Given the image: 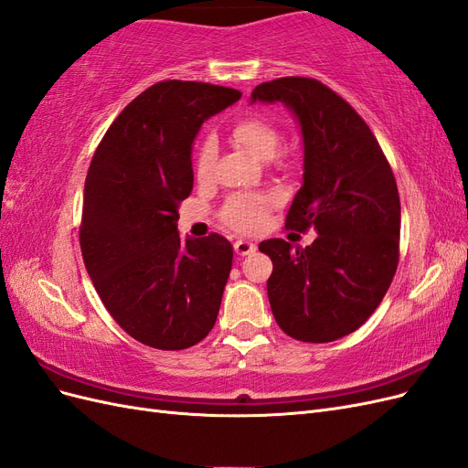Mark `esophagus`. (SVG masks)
I'll return each instance as SVG.
<instances>
[{
    "label": "esophagus",
    "mask_w": 468,
    "mask_h": 468,
    "mask_svg": "<svg viewBox=\"0 0 468 468\" xmlns=\"http://www.w3.org/2000/svg\"><path fill=\"white\" fill-rule=\"evenodd\" d=\"M234 250H236L238 256H250V253L258 250V246L253 242H248V239H236Z\"/></svg>",
    "instance_id": "esophagus-1"
}]
</instances>
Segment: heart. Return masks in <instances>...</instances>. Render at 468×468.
Returning a JSON list of instances; mask_svg holds the SVG:
<instances>
[{
	"label": "heart",
	"mask_w": 468,
	"mask_h": 468,
	"mask_svg": "<svg viewBox=\"0 0 468 468\" xmlns=\"http://www.w3.org/2000/svg\"><path fill=\"white\" fill-rule=\"evenodd\" d=\"M232 138L239 146H244L258 160H271L279 144L281 134L275 126L261 117H248L238 121L232 126ZM217 160V143L212 136H207L199 152H197V176L207 179ZM271 197L260 193H236L222 208V220L238 232H256L263 224Z\"/></svg>",
	"instance_id": "obj_1"
}]
</instances>
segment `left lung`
<instances>
[{"label":"left lung","mask_w":468,"mask_h":468,"mask_svg":"<svg viewBox=\"0 0 468 468\" xmlns=\"http://www.w3.org/2000/svg\"><path fill=\"white\" fill-rule=\"evenodd\" d=\"M282 103L299 122L303 186L287 229H314L301 248L281 238L260 251L273 261L267 296L279 328L308 344L344 337L369 320L399 265L400 197L375 134L342 97L310 78H279L250 103Z\"/></svg>","instance_id":"left-lung-1"}]
</instances>
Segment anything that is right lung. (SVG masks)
<instances>
[{
	"mask_svg": "<svg viewBox=\"0 0 468 468\" xmlns=\"http://www.w3.org/2000/svg\"><path fill=\"white\" fill-rule=\"evenodd\" d=\"M242 93L201 81L154 83L97 146L83 189L80 246L109 314L140 344L177 351L217 322L232 269L229 239L179 238L193 189L191 152L207 119Z\"/></svg>",
	"mask_w": 468,
	"mask_h": 468,
	"instance_id": "obj_1",
	"label": "right lung"
}]
</instances>
